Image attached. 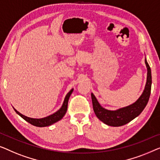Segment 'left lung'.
Listing matches in <instances>:
<instances>
[{
    "instance_id": "1",
    "label": "left lung",
    "mask_w": 160,
    "mask_h": 160,
    "mask_svg": "<svg viewBox=\"0 0 160 160\" xmlns=\"http://www.w3.org/2000/svg\"><path fill=\"white\" fill-rule=\"evenodd\" d=\"M145 64L147 68V77L144 90L140 97L131 104L116 110H109L102 107L94 94L91 93L94 113L104 124L113 127L124 125L137 118L144 109L149 99L152 88V72L146 58Z\"/></svg>"
}]
</instances>
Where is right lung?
<instances>
[{
	"instance_id": "right-lung-1",
	"label": "right lung",
	"mask_w": 160,
	"mask_h": 160,
	"mask_svg": "<svg viewBox=\"0 0 160 160\" xmlns=\"http://www.w3.org/2000/svg\"><path fill=\"white\" fill-rule=\"evenodd\" d=\"M73 92V88L70 90V91L67 94L66 96H65L64 102L62 103V106L57 111L54 113L51 114V115H48L46 117V118H29V117H27L24 114H22L16 110L14 108L13 109L15 110V112L19 114V115L24 119V120H26L27 122L30 123L31 125L36 126V127H47V126H50L51 125L54 124V123L57 122L58 121H59L63 118V117L66 114L67 110V105H68V101L69 98L70 97L71 94Z\"/></svg>"
}]
</instances>
